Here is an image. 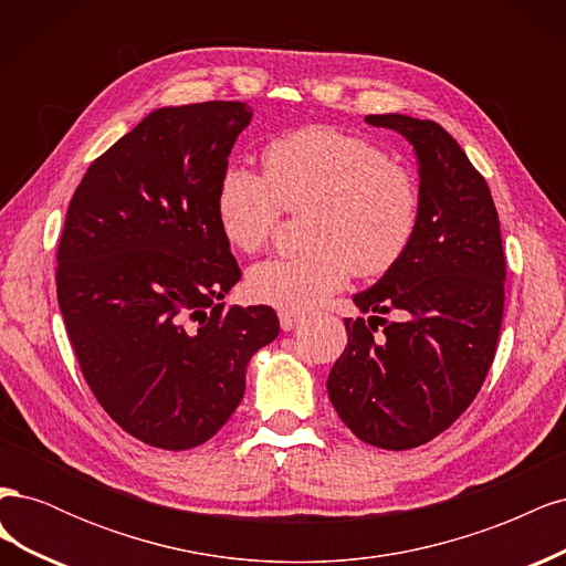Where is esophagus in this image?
Listing matches in <instances>:
<instances>
[{
  "instance_id": "esophagus-1",
  "label": "esophagus",
  "mask_w": 566,
  "mask_h": 566,
  "mask_svg": "<svg viewBox=\"0 0 566 566\" xmlns=\"http://www.w3.org/2000/svg\"><path fill=\"white\" fill-rule=\"evenodd\" d=\"M279 321H281V328H283V331H293V328H297V325L304 321V314L281 310V312H279Z\"/></svg>"
}]
</instances>
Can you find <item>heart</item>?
I'll return each instance as SVG.
<instances>
[{
	"instance_id": "heart-1",
	"label": "heart",
	"mask_w": 566,
	"mask_h": 566,
	"mask_svg": "<svg viewBox=\"0 0 566 566\" xmlns=\"http://www.w3.org/2000/svg\"><path fill=\"white\" fill-rule=\"evenodd\" d=\"M264 175L229 165L217 186V219L227 241L256 254L283 212L304 217L297 254L256 264L248 290L256 302L304 312L345 287L352 273L385 276L401 262L420 224V184L366 136L304 127L269 142Z\"/></svg>"
}]
</instances>
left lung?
Returning a JSON list of instances; mask_svg holds the SVG:
<instances>
[{
    "label": "left lung",
    "instance_id": "1",
    "mask_svg": "<svg viewBox=\"0 0 566 566\" xmlns=\"http://www.w3.org/2000/svg\"><path fill=\"white\" fill-rule=\"evenodd\" d=\"M366 123L413 144L420 224L401 262L354 297L378 316L345 318L328 394L358 439L406 451L449 430L482 389L503 323L505 252L489 186L447 129L399 113Z\"/></svg>",
    "mask_w": 566,
    "mask_h": 566
}]
</instances>
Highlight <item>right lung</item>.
<instances>
[{
  "label": "right lung",
  "mask_w": 566,
  "mask_h": 566,
  "mask_svg": "<svg viewBox=\"0 0 566 566\" xmlns=\"http://www.w3.org/2000/svg\"><path fill=\"white\" fill-rule=\"evenodd\" d=\"M252 117L241 101L158 108L98 156L67 205L56 295L96 401L148 447L188 451L227 424L271 306L214 304L241 281L217 186Z\"/></svg>",
  "instance_id": "right-lung-1"
}]
</instances>
